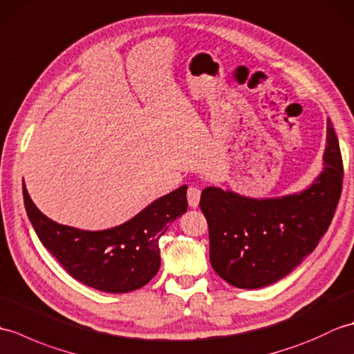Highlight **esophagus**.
<instances>
[{
    "mask_svg": "<svg viewBox=\"0 0 354 354\" xmlns=\"http://www.w3.org/2000/svg\"><path fill=\"white\" fill-rule=\"evenodd\" d=\"M199 199H201V190L198 187L190 185L189 190H187V201H189V205L192 208H196L199 205Z\"/></svg>",
    "mask_w": 354,
    "mask_h": 354,
    "instance_id": "obj_1",
    "label": "esophagus"
}]
</instances>
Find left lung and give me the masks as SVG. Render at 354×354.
Listing matches in <instances>:
<instances>
[{
  "label": "left lung",
  "instance_id": "1",
  "mask_svg": "<svg viewBox=\"0 0 354 354\" xmlns=\"http://www.w3.org/2000/svg\"><path fill=\"white\" fill-rule=\"evenodd\" d=\"M339 141L327 120L324 170L301 193L251 199L217 187L201 194L208 223L209 261L240 289H259L290 274L326 234L342 192Z\"/></svg>",
  "mask_w": 354,
  "mask_h": 354
}]
</instances>
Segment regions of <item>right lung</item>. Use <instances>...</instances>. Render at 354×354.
I'll return each mask as SVG.
<instances>
[{
  "label": "right lung",
  "instance_id": "obj_1",
  "mask_svg": "<svg viewBox=\"0 0 354 354\" xmlns=\"http://www.w3.org/2000/svg\"><path fill=\"white\" fill-rule=\"evenodd\" d=\"M30 222L42 245L77 281L109 293L140 289L161 265L158 240L187 212V185L156 199L131 221L103 231L66 227L41 213L22 189Z\"/></svg>",
  "mask_w": 354,
  "mask_h": 354
}]
</instances>
